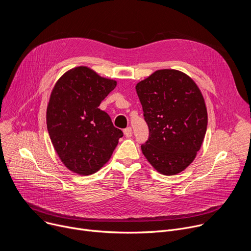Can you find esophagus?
<instances>
[{"instance_id":"34e87169","label":"esophagus","mask_w":251,"mask_h":251,"mask_svg":"<svg viewBox=\"0 0 251 251\" xmlns=\"http://www.w3.org/2000/svg\"><path fill=\"white\" fill-rule=\"evenodd\" d=\"M124 133H125V136H126V138H130V137H131V134H132V132H131V128H130V127H126V128H125V129H124Z\"/></svg>"}]
</instances>
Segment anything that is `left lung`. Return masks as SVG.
<instances>
[{"instance_id": "left-lung-1", "label": "left lung", "mask_w": 251, "mask_h": 251, "mask_svg": "<svg viewBox=\"0 0 251 251\" xmlns=\"http://www.w3.org/2000/svg\"><path fill=\"white\" fill-rule=\"evenodd\" d=\"M150 129L142 151L166 176L177 175L196 158L208 123L203 94L195 81L176 69H160L136 85Z\"/></svg>"}]
</instances>
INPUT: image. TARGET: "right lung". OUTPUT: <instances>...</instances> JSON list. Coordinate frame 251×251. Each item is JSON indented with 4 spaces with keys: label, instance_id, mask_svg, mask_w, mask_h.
<instances>
[{
    "label": "right lung",
    "instance_id": "1",
    "mask_svg": "<svg viewBox=\"0 0 251 251\" xmlns=\"http://www.w3.org/2000/svg\"><path fill=\"white\" fill-rule=\"evenodd\" d=\"M117 83L87 66H77L66 71L51 91L47 129L59 159L75 174L98 172L123 137L109 115L99 108Z\"/></svg>",
    "mask_w": 251,
    "mask_h": 251
}]
</instances>
